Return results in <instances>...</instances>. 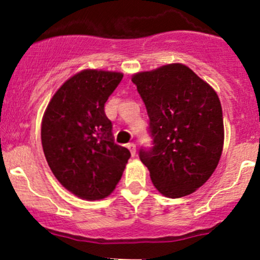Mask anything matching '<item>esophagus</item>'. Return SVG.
<instances>
[{
    "mask_svg": "<svg viewBox=\"0 0 260 260\" xmlns=\"http://www.w3.org/2000/svg\"><path fill=\"white\" fill-rule=\"evenodd\" d=\"M127 147L129 148V151H131V153H132V156H135L136 155V145H135V143H133V142L128 143Z\"/></svg>",
    "mask_w": 260,
    "mask_h": 260,
    "instance_id": "esophagus-1",
    "label": "esophagus"
}]
</instances>
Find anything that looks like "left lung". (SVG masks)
<instances>
[{
  "label": "left lung",
  "instance_id": "obj_1",
  "mask_svg": "<svg viewBox=\"0 0 260 260\" xmlns=\"http://www.w3.org/2000/svg\"><path fill=\"white\" fill-rule=\"evenodd\" d=\"M148 114L151 147L141 161L160 193H193L217 168L223 147V118L215 90L180 63L132 77Z\"/></svg>",
  "mask_w": 260,
  "mask_h": 260
}]
</instances>
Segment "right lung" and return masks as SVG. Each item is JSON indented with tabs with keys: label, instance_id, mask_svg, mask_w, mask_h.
<instances>
[{
	"label": "right lung",
	"instance_id": "1",
	"mask_svg": "<svg viewBox=\"0 0 260 260\" xmlns=\"http://www.w3.org/2000/svg\"><path fill=\"white\" fill-rule=\"evenodd\" d=\"M123 75L85 70L53 95L42 122L45 158L57 180L77 197L103 200L115 189L131 157L117 145L105 103Z\"/></svg>",
	"mask_w": 260,
	"mask_h": 260
}]
</instances>
